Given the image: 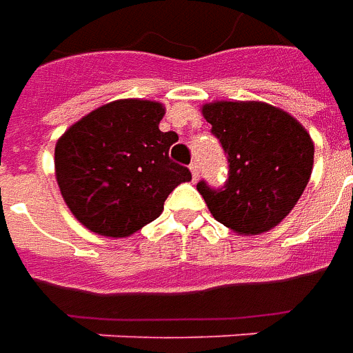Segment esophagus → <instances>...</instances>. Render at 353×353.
<instances>
[{"label": "esophagus", "instance_id": "esophagus-1", "mask_svg": "<svg viewBox=\"0 0 353 353\" xmlns=\"http://www.w3.org/2000/svg\"><path fill=\"white\" fill-rule=\"evenodd\" d=\"M189 168H191L192 179H194V181H196V179H199V176H200V168H199V162H192V164H191V166H189Z\"/></svg>", "mask_w": 353, "mask_h": 353}]
</instances>
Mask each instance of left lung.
Returning <instances> with one entry per match:
<instances>
[{"label":"left lung","instance_id":"left-lung-1","mask_svg":"<svg viewBox=\"0 0 353 353\" xmlns=\"http://www.w3.org/2000/svg\"><path fill=\"white\" fill-rule=\"evenodd\" d=\"M229 161L221 189H196L215 219L238 234L274 229L295 208L314 166L303 124L263 101H214L202 108Z\"/></svg>","mask_w":353,"mask_h":353}]
</instances>
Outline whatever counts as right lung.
Instances as JSON below:
<instances>
[{
  "mask_svg": "<svg viewBox=\"0 0 353 353\" xmlns=\"http://www.w3.org/2000/svg\"><path fill=\"white\" fill-rule=\"evenodd\" d=\"M164 108L151 100H117L94 109L57 141L54 170L72 214L111 238L154 221L164 200L191 172L170 159L176 132H161Z\"/></svg>",
  "mask_w": 353,
  "mask_h": 353,
  "instance_id": "1",
  "label": "right lung"
}]
</instances>
